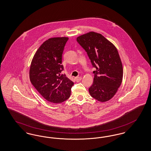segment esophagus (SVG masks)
Listing matches in <instances>:
<instances>
[{"instance_id": "obj_1", "label": "esophagus", "mask_w": 151, "mask_h": 151, "mask_svg": "<svg viewBox=\"0 0 151 151\" xmlns=\"http://www.w3.org/2000/svg\"><path fill=\"white\" fill-rule=\"evenodd\" d=\"M75 78V80L76 82H78L82 79V78L81 77H76Z\"/></svg>"}]
</instances>
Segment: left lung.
Listing matches in <instances>:
<instances>
[{
    "label": "left lung",
    "instance_id": "obj_1",
    "mask_svg": "<svg viewBox=\"0 0 151 151\" xmlns=\"http://www.w3.org/2000/svg\"><path fill=\"white\" fill-rule=\"evenodd\" d=\"M76 40L96 68L93 83L89 88L91 96L101 102L108 101L122 81L123 68L117 49L102 34L93 31L78 36Z\"/></svg>",
    "mask_w": 151,
    "mask_h": 151
}]
</instances>
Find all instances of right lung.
Wrapping results in <instances>:
<instances>
[{
	"mask_svg": "<svg viewBox=\"0 0 151 151\" xmlns=\"http://www.w3.org/2000/svg\"><path fill=\"white\" fill-rule=\"evenodd\" d=\"M68 37L50 38L37 50L31 63V83L44 99L60 103L69 98L73 81L61 74L62 56Z\"/></svg>",
	"mask_w": 151,
	"mask_h": 151,
	"instance_id": "1",
	"label": "right lung"
}]
</instances>
